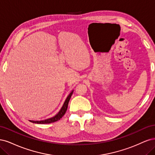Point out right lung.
<instances>
[{"label": "right lung", "instance_id": "obj_1", "mask_svg": "<svg viewBox=\"0 0 155 155\" xmlns=\"http://www.w3.org/2000/svg\"><path fill=\"white\" fill-rule=\"evenodd\" d=\"M73 92V91H72L71 92V93L69 94L68 97L66 99V101H65V102H64V104H63V106H62L61 109V110H60V111L56 114L55 116L52 117V118H50L44 120H41V121H33V120H29V121H30L31 122L35 123V124H50V123L54 122H57V121L59 120L60 119L62 118V117L64 115V114L66 113V111H67L68 103H69V100H70V98H71V95H72Z\"/></svg>", "mask_w": 155, "mask_h": 155}]
</instances>
